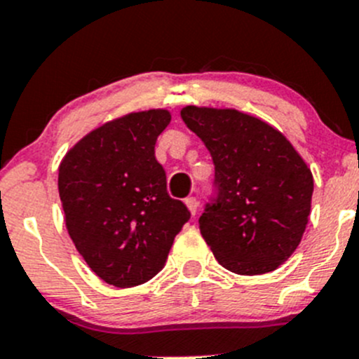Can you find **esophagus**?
Returning a JSON list of instances; mask_svg holds the SVG:
<instances>
[{
  "mask_svg": "<svg viewBox=\"0 0 359 359\" xmlns=\"http://www.w3.org/2000/svg\"><path fill=\"white\" fill-rule=\"evenodd\" d=\"M185 204H187V208H189V210H190V213H192L194 217H196L197 210H199V201H197L196 197H187Z\"/></svg>",
  "mask_w": 359,
  "mask_h": 359,
  "instance_id": "1",
  "label": "esophagus"
}]
</instances>
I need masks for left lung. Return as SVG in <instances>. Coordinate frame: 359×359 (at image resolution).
<instances>
[{
    "label": "left lung",
    "instance_id": "obj_1",
    "mask_svg": "<svg viewBox=\"0 0 359 359\" xmlns=\"http://www.w3.org/2000/svg\"><path fill=\"white\" fill-rule=\"evenodd\" d=\"M182 118L215 163L217 197L199 218L204 241L229 271H275L298 248L309 224V165L282 132L255 116L187 105Z\"/></svg>",
    "mask_w": 359,
    "mask_h": 359
}]
</instances>
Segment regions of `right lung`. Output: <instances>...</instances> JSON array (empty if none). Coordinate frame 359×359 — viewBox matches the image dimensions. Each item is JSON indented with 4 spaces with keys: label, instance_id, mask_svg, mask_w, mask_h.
<instances>
[{
    "label": "right lung",
    "instance_id": "add662e5",
    "mask_svg": "<svg viewBox=\"0 0 359 359\" xmlns=\"http://www.w3.org/2000/svg\"><path fill=\"white\" fill-rule=\"evenodd\" d=\"M167 109L116 118L84 135L60 163L67 231L86 264L114 287L148 282L163 268L190 211L167 194L155 144Z\"/></svg>",
    "mask_w": 359,
    "mask_h": 359
}]
</instances>
